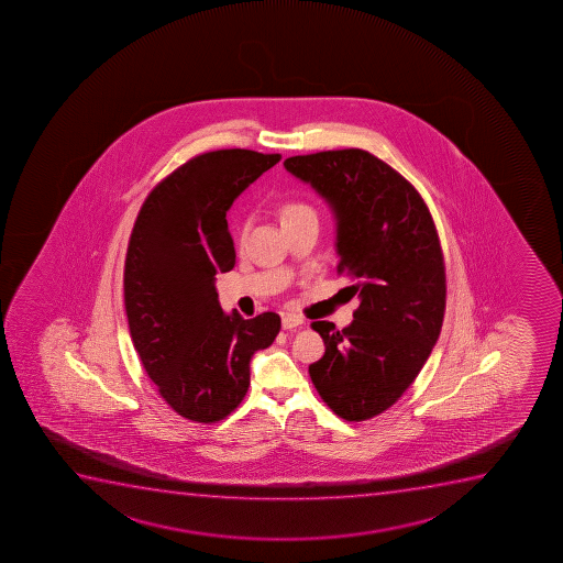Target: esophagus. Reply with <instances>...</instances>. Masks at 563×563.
Masks as SVG:
<instances>
[{
    "mask_svg": "<svg viewBox=\"0 0 563 563\" xmlns=\"http://www.w3.org/2000/svg\"><path fill=\"white\" fill-rule=\"evenodd\" d=\"M303 324V318L298 317V314H285L283 317V328L285 330H296V328H301Z\"/></svg>",
    "mask_w": 563,
    "mask_h": 563,
    "instance_id": "34e87169",
    "label": "esophagus"
}]
</instances>
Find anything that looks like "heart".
<instances>
[{
    "label": "heart",
    "instance_id": "1",
    "mask_svg": "<svg viewBox=\"0 0 563 563\" xmlns=\"http://www.w3.org/2000/svg\"><path fill=\"white\" fill-rule=\"evenodd\" d=\"M309 212H312L311 207L305 206L301 201H286L278 209V217H280V222L286 224V222L303 217V214H309Z\"/></svg>",
    "mask_w": 563,
    "mask_h": 563
}]
</instances>
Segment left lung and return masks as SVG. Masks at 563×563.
Masks as SVG:
<instances>
[{
  "mask_svg": "<svg viewBox=\"0 0 563 563\" xmlns=\"http://www.w3.org/2000/svg\"><path fill=\"white\" fill-rule=\"evenodd\" d=\"M285 167L333 207L338 273L362 299L344 330L312 322L325 352L309 375L338 417L369 420L415 383L441 333L446 275L435 222L417 188L362 148L291 156Z\"/></svg>",
  "mask_w": 563,
  "mask_h": 563,
  "instance_id": "left-lung-1",
  "label": "left lung"
}]
</instances>
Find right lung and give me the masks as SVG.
<instances>
[{
    "label": "right lung",
    "instance_id": "1",
    "mask_svg": "<svg viewBox=\"0 0 563 563\" xmlns=\"http://www.w3.org/2000/svg\"><path fill=\"white\" fill-rule=\"evenodd\" d=\"M278 159L246 148L198 154L154 186L133 224L124 264L130 335L159 396L186 420L220 422L238 409L252 354L280 331L277 312L225 314L214 288V275L235 265L225 212Z\"/></svg>",
    "mask_w": 563,
    "mask_h": 563
}]
</instances>
